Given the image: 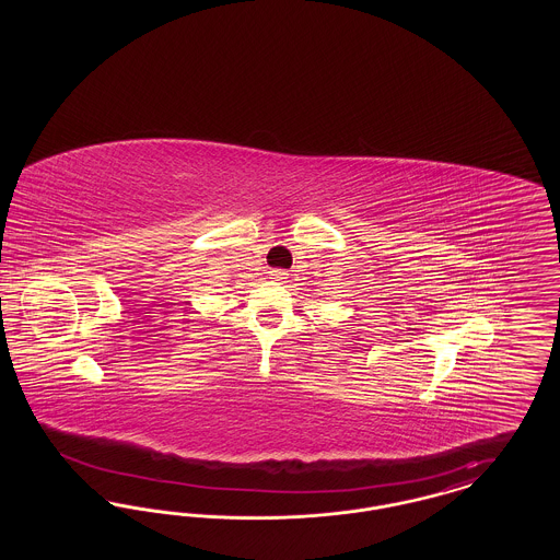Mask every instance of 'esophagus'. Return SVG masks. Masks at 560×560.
Listing matches in <instances>:
<instances>
[{
    "instance_id": "obj_1",
    "label": "esophagus",
    "mask_w": 560,
    "mask_h": 560,
    "mask_svg": "<svg viewBox=\"0 0 560 560\" xmlns=\"http://www.w3.org/2000/svg\"><path fill=\"white\" fill-rule=\"evenodd\" d=\"M268 277H270L272 281H283V279H288V270H283V268H272V270L268 272Z\"/></svg>"
}]
</instances>
